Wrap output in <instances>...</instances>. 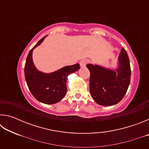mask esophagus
<instances>
[{
  "mask_svg": "<svg viewBox=\"0 0 149 149\" xmlns=\"http://www.w3.org/2000/svg\"><path fill=\"white\" fill-rule=\"evenodd\" d=\"M88 63V60H82L80 61V65L81 68L85 67V65H87V64Z\"/></svg>",
  "mask_w": 149,
  "mask_h": 149,
  "instance_id": "obj_1",
  "label": "esophagus"
}]
</instances>
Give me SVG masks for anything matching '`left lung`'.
I'll use <instances>...</instances> for the list:
<instances>
[{
  "instance_id": "left-lung-1",
  "label": "left lung",
  "mask_w": 149,
  "mask_h": 149,
  "mask_svg": "<svg viewBox=\"0 0 149 149\" xmlns=\"http://www.w3.org/2000/svg\"><path fill=\"white\" fill-rule=\"evenodd\" d=\"M90 72V93L98 104H116L124 97L130 84L131 68L129 57L122 48L114 70L99 65L87 64Z\"/></svg>"
}]
</instances>
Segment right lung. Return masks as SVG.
Returning a JSON list of instances; mask_svg holds the SVG:
<instances>
[{
    "label": "right lung",
    "instance_id": "obj_1",
    "mask_svg": "<svg viewBox=\"0 0 149 149\" xmlns=\"http://www.w3.org/2000/svg\"><path fill=\"white\" fill-rule=\"evenodd\" d=\"M47 35L40 40L30 50L27 57L24 73L27 86L33 96L38 101L47 104L60 101L67 91L66 82L70 74L80 68L79 64L64 66L54 72L43 73L39 71L33 62V50L41 45Z\"/></svg>",
    "mask_w": 149,
    "mask_h": 149
}]
</instances>
